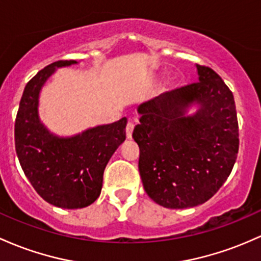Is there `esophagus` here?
I'll use <instances>...</instances> for the list:
<instances>
[{
    "label": "esophagus",
    "mask_w": 261,
    "mask_h": 261,
    "mask_svg": "<svg viewBox=\"0 0 261 261\" xmlns=\"http://www.w3.org/2000/svg\"><path fill=\"white\" fill-rule=\"evenodd\" d=\"M134 127H135V124H134L133 121H128L127 125H126V137H127V139H131V137H133Z\"/></svg>",
    "instance_id": "34e87169"
}]
</instances>
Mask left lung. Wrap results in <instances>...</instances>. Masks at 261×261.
<instances>
[{
    "label": "left lung",
    "instance_id": "left-lung-1",
    "mask_svg": "<svg viewBox=\"0 0 261 261\" xmlns=\"http://www.w3.org/2000/svg\"><path fill=\"white\" fill-rule=\"evenodd\" d=\"M198 82L137 108L134 140L146 193L171 210L196 207L227 181L239 150L233 93L210 67L196 65ZM197 107L190 116L189 109Z\"/></svg>",
    "mask_w": 261,
    "mask_h": 261
}]
</instances>
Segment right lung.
<instances>
[{"instance_id": "add662e5", "label": "right lung", "mask_w": 261, "mask_h": 261, "mask_svg": "<svg viewBox=\"0 0 261 261\" xmlns=\"http://www.w3.org/2000/svg\"><path fill=\"white\" fill-rule=\"evenodd\" d=\"M58 61L47 65L25 85L14 122V145L21 167L45 202L65 210L90 205L100 196L109 160L126 139V122L88 128L62 137L50 133L39 119V93L57 68L76 64Z\"/></svg>"}]
</instances>
